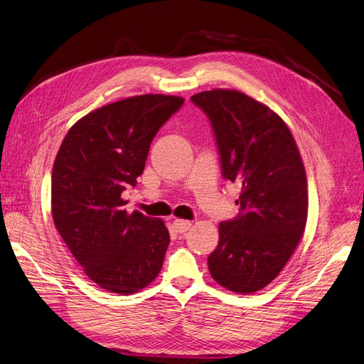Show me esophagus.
<instances>
[{
  "label": "esophagus",
  "mask_w": 364,
  "mask_h": 364,
  "mask_svg": "<svg viewBox=\"0 0 364 364\" xmlns=\"http://www.w3.org/2000/svg\"><path fill=\"white\" fill-rule=\"evenodd\" d=\"M191 222L189 220H183V219H175L173 222H172V227L175 228V231L177 232H180V234H183V232H186L187 230L191 228Z\"/></svg>",
  "instance_id": "1"
}]
</instances>
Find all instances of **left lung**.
Wrapping results in <instances>:
<instances>
[{"instance_id":"left-lung-1","label":"left lung","mask_w":364,"mask_h":364,"mask_svg":"<svg viewBox=\"0 0 364 364\" xmlns=\"http://www.w3.org/2000/svg\"><path fill=\"white\" fill-rule=\"evenodd\" d=\"M191 101L212 125L222 177L242 187L237 216L219 224L208 271L228 290L254 293L281 272L306 228V169L287 125L262 102L224 89Z\"/></svg>"}]
</instances>
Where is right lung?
Returning a JSON list of instances; mask_svg holds the SVG:
<instances>
[{"mask_svg": "<svg viewBox=\"0 0 364 364\" xmlns=\"http://www.w3.org/2000/svg\"><path fill=\"white\" fill-rule=\"evenodd\" d=\"M184 100L140 95L90 112L65 136L53 166L57 231L100 287L130 295L154 279L169 231L163 220L127 213L122 192L144 173L152 139Z\"/></svg>", "mask_w": 364, "mask_h": 364, "instance_id": "right-lung-1", "label": "right lung"}]
</instances>
